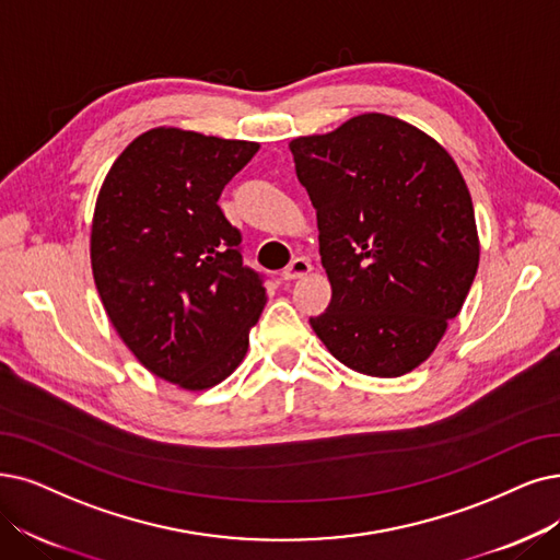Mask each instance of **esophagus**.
<instances>
[{
    "mask_svg": "<svg viewBox=\"0 0 560 560\" xmlns=\"http://www.w3.org/2000/svg\"><path fill=\"white\" fill-rule=\"evenodd\" d=\"M312 271V264L305 259V257H294L292 261H289V266L282 271V278L284 280H296V278H303Z\"/></svg>",
    "mask_w": 560,
    "mask_h": 560,
    "instance_id": "obj_1",
    "label": "esophagus"
}]
</instances>
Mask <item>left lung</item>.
Segmentation results:
<instances>
[{"mask_svg": "<svg viewBox=\"0 0 560 560\" xmlns=\"http://www.w3.org/2000/svg\"><path fill=\"white\" fill-rule=\"evenodd\" d=\"M332 289L310 326L338 361L401 376L428 361L474 284L471 192L434 138L382 112L289 142Z\"/></svg>", "mask_w": 560, "mask_h": 560, "instance_id": "1", "label": "left lung"}]
</instances>
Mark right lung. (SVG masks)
<instances>
[{
    "instance_id": "right-lung-1",
    "label": "right lung",
    "mask_w": 560,
    "mask_h": 560,
    "mask_svg": "<svg viewBox=\"0 0 560 560\" xmlns=\"http://www.w3.org/2000/svg\"><path fill=\"white\" fill-rule=\"evenodd\" d=\"M257 142L182 128L132 140L101 186L92 271L132 355L184 390H207L241 365L266 289L243 266L241 232L218 207Z\"/></svg>"
}]
</instances>
